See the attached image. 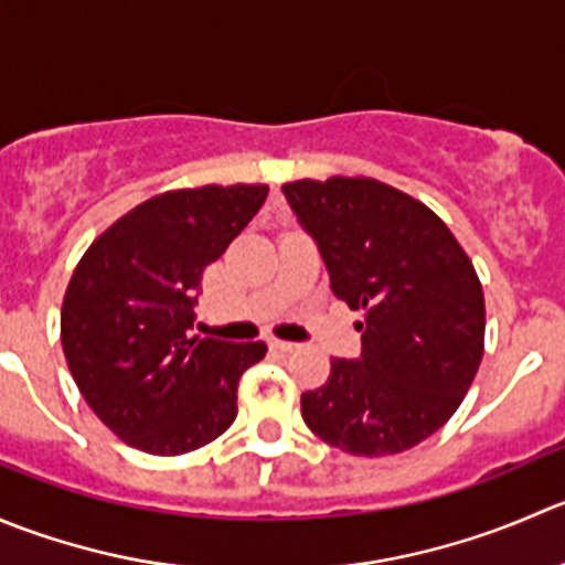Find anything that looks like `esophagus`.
Masks as SVG:
<instances>
[{
    "label": "esophagus",
    "mask_w": 565,
    "mask_h": 565,
    "mask_svg": "<svg viewBox=\"0 0 565 565\" xmlns=\"http://www.w3.org/2000/svg\"><path fill=\"white\" fill-rule=\"evenodd\" d=\"M269 345H271V349H275V351H282V354H290V351L299 349V345L290 343V340H280V338H271Z\"/></svg>",
    "instance_id": "1"
}]
</instances>
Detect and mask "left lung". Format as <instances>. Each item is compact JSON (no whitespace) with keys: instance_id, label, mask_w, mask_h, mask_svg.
Here are the masks:
<instances>
[{"instance_id":"8db88e82","label":"left lung","mask_w":565,"mask_h":565,"mask_svg":"<svg viewBox=\"0 0 565 565\" xmlns=\"http://www.w3.org/2000/svg\"><path fill=\"white\" fill-rule=\"evenodd\" d=\"M338 299L362 310L360 360L301 395L307 428L351 456H395L454 417L483 360L486 305L450 227L376 178L282 183Z\"/></svg>"}]
</instances>
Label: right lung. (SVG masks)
Segmentation results:
<instances>
[{
	"instance_id": "obj_1",
	"label": "right lung",
	"mask_w": 565,
	"mask_h": 565,
	"mask_svg": "<svg viewBox=\"0 0 565 565\" xmlns=\"http://www.w3.org/2000/svg\"><path fill=\"white\" fill-rule=\"evenodd\" d=\"M266 183L153 194L87 247L65 288L60 338L82 398L150 456L214 443L236 420L238 379L264 340L189 338L205 266L264 205Z\"/></svg>"
}]
</instances>
